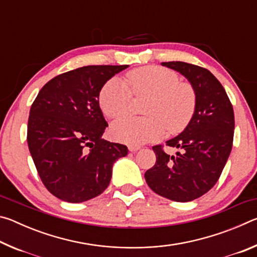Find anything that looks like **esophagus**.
Returning <instances> with one entry per match:
<instances>
[{
	"label": "esophagus",
	"mask_w": 257,
	"mask_h": 257,
	"mask_svg": "<svg viewBox=\"0 0 257 257\" xmlns=\"http://www.w3.org/2000/svg\"><path fill=\"white\" fill-rule=\"evenodd\" d=\"M128 149H129L130 152H133V153H135V152H137L139 149H141V147H139V146H129Z\"/></svg>",
	"instance_id": "34e87169"
}]
</instances>
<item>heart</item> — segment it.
Masks as SVG:
<instances>
[{
	"label": "heart",
	"instance_id": "1",
	"mask_svg": "<svg viewBox=\"0 0 257 257\" xmlns=\"http://www.w3.org/2000/svg\"><path fill=\"white\" fill-rule=\"evenodd\" d=\"M135 97H149L145 118H124L112 125L118 141L132 145L144 144L170 134L181 133L193 119L196 93L189 82L180 81L175 71L162 67H142L127 75V84L113 78L104 84L98 104L108 119L128 114Z\"/></svg>",
	"mask_w": 257,
	"mask_h": 257
}]
</instances>
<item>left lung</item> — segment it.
<instances>
[{
	"instance_id": "8db88e82",
	"label": "left lung",
	"mask_w": 257,
	"mask_h": 257,
	"mask_svg": "<svg viewBox=\"0 0 257 257\" xmlns=\"http://www.w3.org/2000/svg\"><path fill=\"white\" fill-rule=\"evenodd\" d=\"M162 66L180 72L196 93V108L186 129L167 142L179 150L169 155L162 145L153 146L156 162L145 172L150 188L175 202H190L216 184L232 149V104L221 82L205 68L172 61Z\"/></svg>"
}]
</instances>
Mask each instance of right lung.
<instances>
[{
	"label": "right lung",
	"mask_w": 257,
	"mask_h": 257,
	"mask_svg": "<svg viewBox=\"0 0 257 257\" xmlns=\"http://www.w3.org/2000/svg\"><path fill=\"white\" fill-rule=\"evenodd\" d=\"M129 66H87L61 73L32 104L27 142L38 176L61 201L81 203L102 194L125 145L102 139L107 122L98 104L104 84Z\"/></svg>",
	"instance_id": "1"
}]
</instances>
